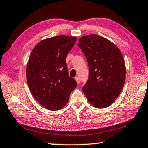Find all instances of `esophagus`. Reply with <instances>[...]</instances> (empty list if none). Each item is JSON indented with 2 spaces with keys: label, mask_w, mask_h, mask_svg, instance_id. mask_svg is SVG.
Wrapping results in <instances>:
<instances>
[{
  "label": "esophagus",
  "mask_w": 148,
  "mask_h": 148,
  "mask_svg": "<svg viewBox=\"0 0 148 148\" xmlns=\"http://www.w3.org/2000/svg\"><path fill=\"white\" fill-rule=\"evenodd\" d=\"M75 79L76 80V82H77V84H79V82H80V79H79V76H76V77H75Z\"/></svg>",
  "instance_id": "34e87169"
}]
</instances>
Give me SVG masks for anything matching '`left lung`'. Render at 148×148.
<instances>
[{
	"instance_id": "1",
	"label": "left lung",
	"mask_w": 148,
	"mask_h": 148,
	"mask_svg": "<svg viewBox=\"0 0 148 148\" xmlns=\"http://www.w3.org/2000/svg\"><path fill=\"white\" fill-rule=\"evenodd\" d=\"M78 46L89 67V79L83 92L97 108L111 105L123 88L126 67L120 49L109 40L97 34L82 36Z\"/></svg>"
}]
</instances>
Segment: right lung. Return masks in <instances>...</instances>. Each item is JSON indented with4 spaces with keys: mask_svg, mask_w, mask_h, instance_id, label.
I'll use <instances>...</instances> for the list:
<instances>
[{
    "mask_svg": "<svg viewBox=\"0 0 148 148\" xmlns=\"http://www.w3.org/2000/svg\"><path fill=\"white\" fill-rule=\"evenodd\" d=\"M76 37L60 35L42 40L32 49L26 68L27 84L36 101L46 109L61 110L77 82L69 76L66 57Z\"/></svg>",
    "mask_w": 148,
    "mask_h": 148,
    "instance_id": "add662e5",
    "label": "right lung"
}]
</instances>
